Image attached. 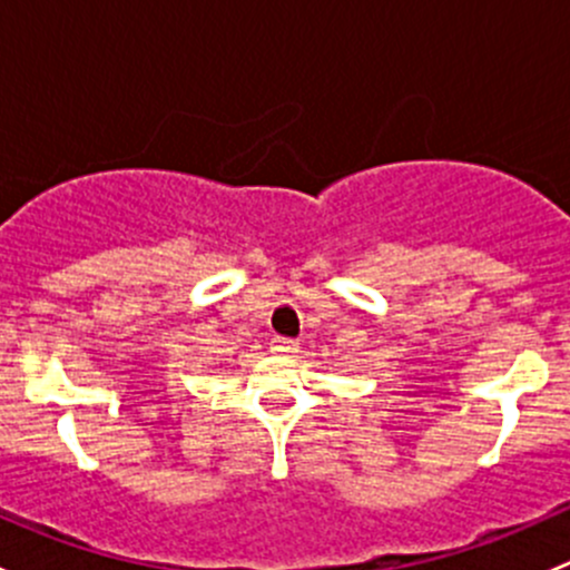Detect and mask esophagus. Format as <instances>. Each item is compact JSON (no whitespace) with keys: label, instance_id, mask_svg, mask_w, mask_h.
Wrapping results in <instances>:
<instances>
[{"label":"esophagus","instance_id":"1","mask_svg":"<svg viewBox=\"0 0 570 570\" xmlns=\"http://www.w3.org/2000/svg\"><path fill=\"white\" fill-rule=\"evenodd\" d=\"M269 350H273L275 355H295L297 353V342H295V338L275 336L273 342H269Z\"/></svg>","mask_w":570,"mask_h":570}]
</instances>
